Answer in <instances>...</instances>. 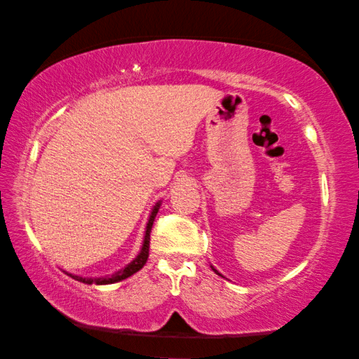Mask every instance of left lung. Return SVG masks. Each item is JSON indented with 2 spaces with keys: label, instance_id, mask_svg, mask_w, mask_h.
<instances>
[{
  "label": "left lung",
  "instance_id": "obj_1",
  "mask_svg": "<svg viewBox=\"0 0 359 359\" xmlns=\"http://www.w3.org/2000/svg\"><path fill=\"white\" fill-rule=\"evenodd\" d=\"M211 269H213V270H215V272H216V273H218V275H221V273H219V272H218V270H216V269H215V267H213V266H211Z\"/></svg>",
  "mask_w": 359,
  "mask_h": 359
}]
</instances>
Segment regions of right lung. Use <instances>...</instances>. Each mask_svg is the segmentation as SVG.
I'll list each match as a JSON object with an SVG mask.
<instances>
[{
  "label": "right lung",
  "mask_w": 359,
  "mask_h": 359,
  "mask_svg": "<svg viewBox=\"0 0 359 359\" xmlns=\"http://www.w3.org/2000/svg\"><path fill=\"white\" fill-rule=\"evenodd\" d=\"M158 208H161V202H157L154 205V208H152V211H151L149 221H148V224H146V233H144V240H143V246H141V251L138 252V256L135 257L130 264H127L124 269L117 270V272L113 275H107V277H100V278H87V277H79V275H73L68 272L67 273L72 278L82 281V283H87V285H111V283H117V281H122L128 277H132V275L137 273L140 269H143L146 261H148L151 229H152V224H154V218H156Z\"/></svg>",
  "instance_id": "obj_1"
}]
</instances>
